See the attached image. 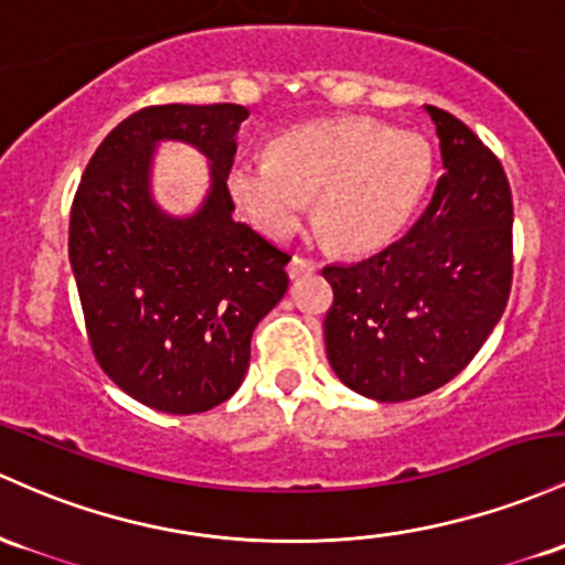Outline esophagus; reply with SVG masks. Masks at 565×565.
Here are the masks:
<instances>
[{"label": "esophagus", "instance_id": "1", "mask_svg": "<svg viewBox=\"0 0 565 565\" xmlns=\"http://www.w3.org/2000/svg\"><path fill=\"white\" fill-rule=\"evenodd\" d=\"M316 270H319V263H313V259H308V257H292L287 265L289 278L311 276V273H316Z\"/></svg>", "mask_w": 565, "mask_h": 565}]
</instances>
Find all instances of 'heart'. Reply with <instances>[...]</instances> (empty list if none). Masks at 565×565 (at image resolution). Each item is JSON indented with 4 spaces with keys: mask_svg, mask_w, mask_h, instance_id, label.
Masks as SVG:
<instances>
[{
    "mask_svg": "<svg viewBox=\"0 0 565 565\" xmlns=\"http://www.w3.org/2000/svg\"><path fill=\"white\" fill-rule=\"evenodd\" d=\"M431 145L420 134L370 117L297 126L268 154L238 158L227 192L252 227L287 238L308 198L324 241L349 254L375 252L407 225L431 179Z\"/></svg>",
    "mask_w": 565,
    "mask_h": 565,
    "instance_id": "b5f03b06",
    "label": "heart"
}]
</instances>
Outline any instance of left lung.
I'll return each instance as SVG.
<instances>
[{
    "instance_id": "8db88e82",
    "label": "left lung",
    "mask_w": 565,
    "mask_h": 565,
    "mask_svg": "<svg viewBox=\"0 0 565 565\" xmlns=\"http://www.w3.org/2000/svg\"><path fill=\"white\" fill-rule=\"evenodd\" d=\"M445 173L396 244L327 265L324 345L334 375L375 402H407L461 373L499 324L512 287V192L495 154L429 107Z\"/></svg>"
}]
</instances>
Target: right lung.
Listing matches in <instances>:
<instances>
[{
  "instance_id": "1",
  "label": "right lung",
  "mask_w": 565,
  "mask_h": 565,
  "mask_svg": "<svg viewBox=\"0 0 565 565\" xmlns=\"http://www.w3.org/2000/svg\"><path fill=\"white\" fill-rule=\"evenodd\" d=\"M241 104L134 111L98 145L70 220V263L98 364L160 413H206L238 392L252 332L289 287V254L233 220L227 169ZM179 140L210 160L195 213L153 201V154Z\"/></svg>"
}]
</instances>
